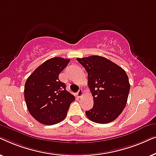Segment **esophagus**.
<instances>
[{
	"label": "esophagus",
	"mask_w": 156,
	"mask_h": 156,
	"mask_svg": "<svg viewBox=\"0 0 156 156\" xmlns=\"http://www.w3.org/2000/svg\"><path fill=\"white\" fill-rule=\"evenodd\" d=\"M83 95H84V91H82V89H80V90L77 91V93H76V97L80 98V97H82Z\"/></svg>",
	"instance_id": "34e87169"
}]
</instances>
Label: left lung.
Listing matches in <instances>:
<instances>
[{"instance_id": "left-lung-1", "label": "left lung", "mask_w": 156, "mask_h": 156, "mask_svg": "<svg viewBox=\"0 0 156 156\" xmlns=\"http://www.w3.org/2000/svg\"><path fill=\"white\" fill-rule=\"evenodd\" d=\"M76 60L88 73V86L93 96V107L85 112L87 118L98 123L114 121L124 109L130 91L124 69L98 55Z\"/></svg>"}]
</instances>
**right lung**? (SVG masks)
<instances>
[{
    "label": "right lung",
    "instance_id": "add662e5",
    "mask_svg": "<svg viewBox=\"0 0 156 156\" xmlns=\"http://www.w3.org/2000/svg\"><path fill=\"white\" fill-rule=\"evenodd\" d=\"M70 59L53 57L40 65L25 84L24 95L30 114L38 122L54 125L65 119L74 96L66 90L59 74Z\"/></svg>",
    "mask_w": 156,
    "mask_h": 156
}]
</instances>
